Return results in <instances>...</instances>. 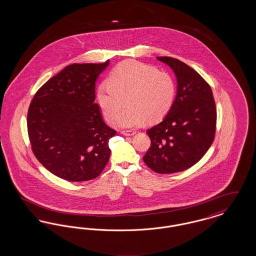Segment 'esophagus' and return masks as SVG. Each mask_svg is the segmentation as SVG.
Segmentation results:
<instances>
[{
  "label": "esophagus",
  "mask_w": 256,
  "mask_h": 256,
  "mask_svg": "<svg viewBox=\"0 0 256 256\" xmlns=\"http://www.w3.org/2000/svg\"><path fill=\"white\" fill-rule=\"evenodd\" d=\"M121 134L122 135H126V136H132L135 134V132L132 130H122V132Z\"/></svg>",
  "instance_id": "34e87169"
}]
</instances>
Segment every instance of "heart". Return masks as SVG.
I'll return each instance as SVG.
<instances>
[{"instance_id": "heart-1", "label": "heart", "mask_w": 256, "mask_h": 256, "mask_svg": "<svg viewBox=\"0 0 256 256\" xmlns=\"http://www.w3.org/2000/svg\"><path fill=\"white\" fill-rule=\"evenodd\" d=\"M176 93V82L170 74L142 62L124 61L112 70L108 82L98 86L96 97L108 122L117 120L120 126L135 128L146 119H162L172 106ZM124 98L128 108L120 116Z\"/></svg>"}]
</instances>
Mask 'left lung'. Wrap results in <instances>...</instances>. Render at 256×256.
Listing matches in <instances>:
<instances>
[{"label": "left lung", "instance_id": "left-lung-1", "mask_svg": "<svg viewBox=\"0 0 256 256\" xmlns=\"http://www.w3.org/2000/svg\"><path fill=\"white\" fill-rule=\"evenodd\" d=\"M158 60L169 65L178 80L176 97L167 116L146 130L150 138L143 160L158 174L189 169L206 154L216 132L217 110L211 87L182 61Z\"/></svg>", "mask_w": 256, "mask_h": 256}]
</instances>
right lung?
<instances>
[{
    "label": "right lung",
    "instance_id": "right-lung-1",
    "mask_svg": "<svg viewBox=\"0 0 256 256\" xmlns=\"http://www.w3.org/2000/svg\"><path fill=\"white\" fill-rule=\"evenodd\" d=\"M110 64L74 63L41 86L30 104L26 124L32 150L52 174L68 182L96 178L110 156L116 130L104 122L95 82Z\"/></svg>",
    "mask_w": 256,
    "mask_h": 256
}]
</instances>
